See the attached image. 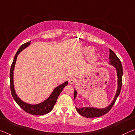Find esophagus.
Returning a JSON list of instances; mask_svg holds the SVG:
<instances>
[{
	"label": "esophagus",
	"mask_w": 135,
	"mask_h": 135,
	"mask_svg": "<svg viewBox=\"0 0 135 135\" xmlns=\"http://www.w3.org/2000/svg\"><path fill=\"white\" fill-rule=\"evenodd\" d=\"M76 82H77L76 79L74 78H71V79H70L69 83H70V84L73 85V84H74V83H75Z\"/></svg>",
	"instance_id": "obj_1"
}]
</instances>
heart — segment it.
<instances>
[{"label":"heart","mask_w":135,"mask_h":135,"mask_svg":"<svg viewBox=\"0 0 135 135\" xmlns=\"http://www.w3.org/2000/svg\"><path fill=\"white\" fill-rule=\"evenodd\" d=\"M94 51V47L92 46H85L83 48V52L85 55H89L91 54ZM99 53H93V55H92V57L94 59H97L99 57Z\"/></svg>","instance_id":"heart-1"}]
</instances>
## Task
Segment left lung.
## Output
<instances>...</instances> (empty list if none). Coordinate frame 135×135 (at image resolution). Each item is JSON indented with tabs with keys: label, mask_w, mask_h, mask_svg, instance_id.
Returning a JSON list of instances; mask_svg holds the SVG:
<instances>
[{
	"label": "left lung",
	"mask_w": 135,
	"mask_h": 135,
	"mask_svg": "<svg viewBox=\"0 0 135 135\" xmlns=\"http://www.w3.org/2000/svg\"><path fill=\"white\" fill-rule=\"evenodd\" d=\"M109 64L115 68L117 75L118 86L113 101L110 103V104L104 108H94V107H83L82 108H76V109L78 111V112L83 117L88 118H92L101 117L102 115L106 114L114 106L117 97L120 94L122 86V78H123V66H122L120 60L117 56L115 53L110 49H109ZM77 95H78V92L76 90V89H74V100L76 98Z\"/></svg>",
	"instance_id": "1"
}]
</instances>
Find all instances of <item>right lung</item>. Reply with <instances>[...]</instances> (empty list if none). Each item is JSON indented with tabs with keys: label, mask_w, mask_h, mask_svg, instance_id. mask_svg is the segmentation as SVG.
Here are the masks:
<instances>
[{
	"label": "right lung",
	"mask_w": 135,
	"mask_h": 135,
	"mask_svg": "<svg viewBox=\"0 0 135 135\" xmlns=\"http://www.w3.org/2000/svg\"><path fill=\"white\" fill-rule=\"evenodd\" d=\"M31 41H30L21 45L17 52L16 55H15L14 59L10 69V88L14 100L18 104V105L21 108H22L25 112L33 115H42L48 114L53 109L57 101V98H58V96L61 94L62 91L63 90L64 88L68 85V81H66V82L55 88L50 96L46 100H45L42 102L40 103L36 104H29L27 103L23 102L22 100H21L18 97L17 94H16V90H15L14 85V71L15 65H16L18 55L20 54L21 51L24 50L25 48H26L31 44Z\"/></svg>",
	"instance_id": "add662e5"
}]
</instances>
